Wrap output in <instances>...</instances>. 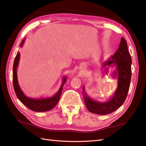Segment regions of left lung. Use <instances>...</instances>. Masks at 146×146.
Masks as SVG:
<instances>
[{
  "label": "left lung",
  "instance_id": "obj_1",
  "mask_svg": "<svg viewBox=\"0 0 146 146\" xmlns=\"http://www.w3.org/2000/svg\"><path fill=\"white\" fill-rule=\"evenodd\" d=\"M132 58L128 50L125 39L121 38L120 46L111 59L106 62L104 65H117V72H114L115 76L118 74V88L114 96L105 103L98 102L90 99L87 95H84L85 105L90 112L94 114L105 115L111 113L123 105L127 96L131 80ZM83 89V90H84Z\"/></svg>",
  "mask_w": 146,
  "mask_h": 146
}]
</instances>
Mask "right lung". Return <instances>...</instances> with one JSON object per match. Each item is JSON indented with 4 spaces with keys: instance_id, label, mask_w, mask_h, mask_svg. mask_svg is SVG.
<instances>
[{
    "instance_id": "right-lung-1",
    "label": "right lung",
    "mask_w": 146,
    "mask_h": 146,
    "mask_svg": "<svg viewBox=\"0 0 146 146\" xmlns=\"http://www.w3.org/2000/svg\"><path fill=\"white\" fill-rule=\"evenodd\" d=\"M23 40L21 43L20 46H22L24 43ZM20 53L17 52V55L15 57L14 64H13V86L14 89L15 93H16L17 98L20 100V102L24 104L26 106H27L31 110L37 111V112H43L50 110L52 108H54L56 104L58 103L59 100L62 94V87L64 84V83L66 81V77H64L63 80V84L60 88V90L58 91L54 96L51 98H41V99H32L26 97L24 93L21 90L18 84L17 77V67L18 65L19 60Z\"/></svg>"
}]
</instances>
